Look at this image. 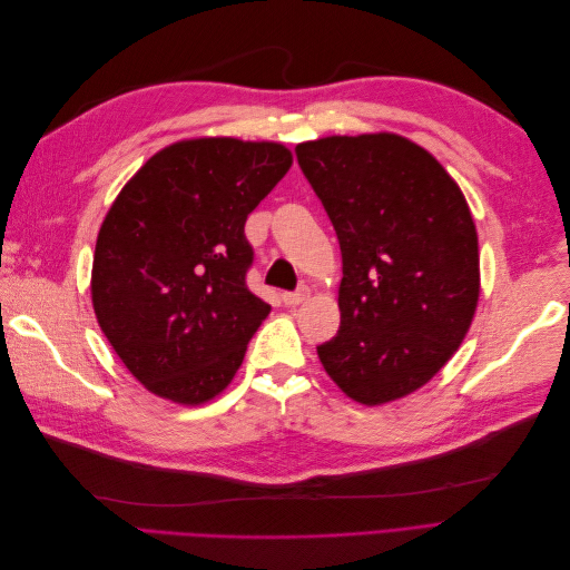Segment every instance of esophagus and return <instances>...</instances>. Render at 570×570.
Returning a JSON list of instances; mask_svg holds the SVG:
<instances>
[{
  "mask_svg": "<svg viewBox=\"0 0 570 570\" xmlns=\"http://www.w3.org/2000/svg\"><path fill=\"white\" fill-rule=\"evenodd\" d=\"M283 304L285 306H297V304H302L306 297H308V287L304 285V287H299V289H295V292H283Z\"/></svg>",
  "mask_w": 570,
  "mask_h": 570,
  "instance_id": "1",
  "label": "esophagus"
}]
</instances>
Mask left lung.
I'll return each mask as SVG.
<instances>
[{
    "label": "left lung",
    "instance_id": "left-lung-1",
    "mask_svg": "<svg viewBox=\"0 0 570 570\" xmlns=\"http://www.w3.org/2000/svg\"><path fill=\"white\" fill-rule=\"evenodd\" d=\"M342 252L340 331L316 347L350 400L416 392L454 356L480 297L478 233L456 180L394 132L295 147Z\"/></svg>",
    "mask_w": 570,
    "mask_h": 570
}]
</instances>
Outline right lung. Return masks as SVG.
Wrapping results in <instances>:
<instances>
[{
	"label": "right lung",
	"mask_w": 570,
	"mask_h": 570,
	"mask_svg": "<svg viewBox=\"0 0 570 570\" xmlns=\"http://www.w3.org/2000/svg\"><path fill=\"white\" fill-rule=\"evenodd\" d=\"M292 166L281 142L193 137L164 147L101 223L92 306L151 394L199 406L230 385L271 306L245 278L247 216Z\"/></svg>",
	"instance_id": "obj_1"
}]
</instances>
